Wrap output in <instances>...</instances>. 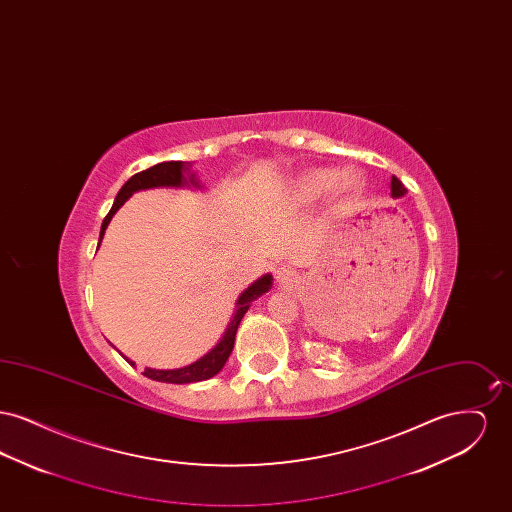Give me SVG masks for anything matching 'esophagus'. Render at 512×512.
Segmentation results:
<instances>
[{"instance_id":"obj_1","label":"esophagus","mask_w":512,"mask_h":512,"mask_svg":"<svg viewBox=\"0 0 512 512\" xmlns=\"http://www.w3.org/2000/svg\"><path fill=\"white\" fill-rule=\"evenodd\" d=\"M293 276V268L290 265H282V267L276 268V280L280 282H286Z\"/></svg>"}]
</instances>
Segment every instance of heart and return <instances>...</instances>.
Returning <instances> with one entry per match:
<instances>
[{"instance_id":"b5f03b06","label":"heart","mask_w":512,"mask_h":512,"mask_svg":"<svg viewBox=\"0 0 512 512\" xmlns=\"http://www.w3.org/2000/svg\"><path fill=\"white\" fill-rule=\"evenodd\" d=\"M332 188L340 199H349L363 190V178L357 172H343L338 176L334 169H309L295 178L293 201L299 205H311Z\"/></svg>"}]
</instances>
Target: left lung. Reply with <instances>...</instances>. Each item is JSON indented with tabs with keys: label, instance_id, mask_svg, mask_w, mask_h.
Wrapping results in <instances>:
<instances>
[{
	"label": "left lung",
	"instance_id": "left-lung-1",
	"mask_svg": "<svg viewBox=\"0 0 512 512\" xmlns=\"http://www.w3.org/2000/svg\"><path fill=\"white\" fill-rule=\"evenodd\" d=\"M405 186L401 184V180L399 178H395V176H391V195L393 197H401V195H405Z\"/></svg>",
	"mask_w": 512,
	"mask_h": 512
}]
</instances>
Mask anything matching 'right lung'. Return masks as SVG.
Returning <instances> with one entry per match:
<instances>
[{
    "label": "right lung",
    "mask_w": 512,
    "mask_h": 512,
    "mask_svg": "<svg viewBox=\"0 0 512 512\" xmlns=\"http://www.w3.org/2000/svg\"><path fill=\"white\" fill-rule=\"evenodd\" d=\"M186 174H190V163H184V161H167V163H159L151 169L146 171L138 172L134 174L124 186L121 188V192L115 197V203L111 207V211L107 213V217L101 222V232H99V244L103 240V234H105V228L107 224L113 219V215L121 209L122 203L134 194L138 190H147V188H161V186H167V188H180V186H186L188 182H192L194 186H197L195 182L194 174L190 176V180H186ZM272 288V276L265 274L261 276L259 280H255L247 290H245L238 301H236V311H234V317L230 320L224 336L220 338L219 343L207 353L203 355L199 361H195L192 365L184 366V368H172V370H155V368H146L144 370V376L151 378V380H157V382H167V384H192V382H201V380H209L213 378L217 372L222 370V366L226 365L232 349H234V340H236V332H238V326L242 322L251 301H255L257 297H261L263 293H267ZM128 361V359H126ZM130 365H134L132 361H128Z\"/></svg>",
    "instance_id": "obj_1"
}]
</instances>
